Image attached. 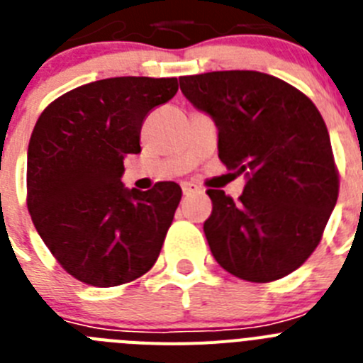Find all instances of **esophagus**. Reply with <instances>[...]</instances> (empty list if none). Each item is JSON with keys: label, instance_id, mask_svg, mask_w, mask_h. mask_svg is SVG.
<instances>
[{"label": "esophagus", "instance_id": "obj_1", "mask_svg": "<svg viewBox=\"0 0 363 363\" xmlns=\"http://www.w3.org/2000/svg\"><path fill=\"white\" fill-rule=\"evenodd\" d=\"M182 191H184V196H192V194H198V192H201V189L194 184H184Z\"/></svg>", "mask_w": 363, "mask_h": 363}]
</instances>
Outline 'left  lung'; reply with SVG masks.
<instances>
[{
  "mask_svg": "<svg viewBox=\"0 0 363 363\" xmlns=\"http://www.w3.org/2000/svg\"><path fill=\"white\" fill-rule=\"evenodd\" d=\"M185 98L218 127V156L238 174L234 201L209 189L203 230L218 264L256 284L296 271L318 247L338 200V169L325 121L303 92L258 70L179 78Z\"/></svg>",
  "mask_w": 363,
  "mask_h": 363,
  "instance_id": "obj_1",
  "label": "left lung"
}]
</instances>
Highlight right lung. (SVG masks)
Returning a JSON list of instances; mask_svg holds the SVG:
<instances>
[{
    "mask_svg": "<svg viewBox=\"0 0 363 363\" xmlns=\"http://www.w3.org/2000/svg\"><path fill=\"white\" fill-rule=\"evenodd\" d=\"M178 92L176 78L123 76L86 83L38 118L27 154V207L38 234L70 277L114 287L158 259L182 189H125L143 120Z\"/></svg>",
    "mask_w": 363,
    "mask_h": 363,
    "instance_id": "1",
    "label": "right lung"
}]
</instances>
